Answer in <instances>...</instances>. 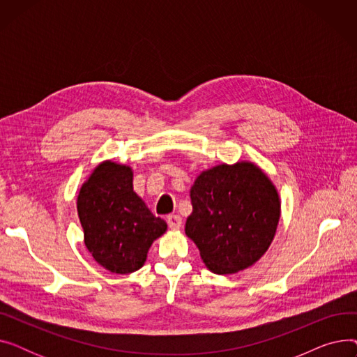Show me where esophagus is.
Returning a JSON list of instances; mask_svg holds the SVG:
<instances>
[{
    "mask_svg": "<svg viewBox=\"0 0 357 357\" xmlns=\"http://www.w3.org/2000/svg\"><path fill=\"white\" fill-rule=\"evenodd\" d=\"M167 226L171 230H179L182 227V218L179 215H169L167 217Z\"/></svg>",
    "mask_w": 357,
    "mask_h": 357,
    "instance_id": "34e87169",
    "label": "esophagus"
}]
</instances>
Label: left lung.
Instances as JSON below:
<instances>
[{"label":"left lung","instance_id":"1","mask_svg":"<svg viewBox=\"0 0 357 357\" xmlns=\"http://www.w3.org/2000/svg\"><path fill=\"white\" fill-rule=\"evenodd\" d=\"M192 213L185 234L213 273L233 275L266 253L280 218L272 179L250 160L202 171L191 186Z\"/></svg>","mask_w":357,"mask_h":357}]
</instances>
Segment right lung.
Here are the masks:
<instances>
[{
	"mask_svg": "<svg viewBox=\"0 0 357 357\" xmlns=\"http://www.w3.org/2000/svg\"><path fill=\"white\" fill-rule=\"evenodd\" d=\"M77 210L88 252L112 273L140 269L152 243L167 230L133 190V169L104 160L81 185Z\"/></svg>",
	"mask_w": 357,
	"mask_h": 357,
	"instance_id": "obj_1",
	"label": "right lung"
}]
</instances>
